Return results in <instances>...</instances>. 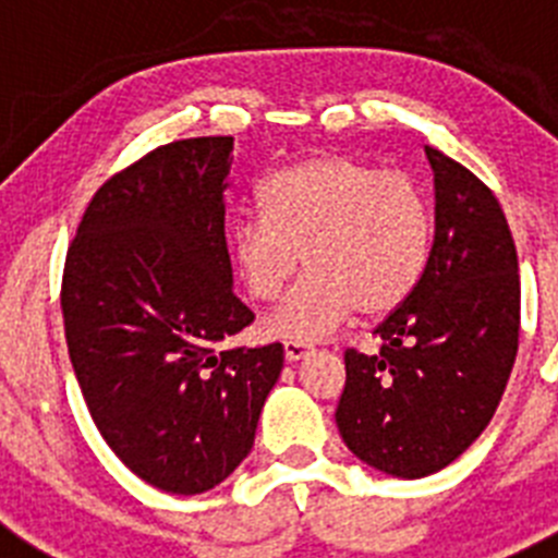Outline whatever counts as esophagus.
I'll return each mask as SVG.
<instances>
[{
	"instance_id": "obj_1",
	"label": "esophagus",
	"mask_w": 558,
	"mask_h": 558,
	"mask_svg": "<svg viewBox=\"0 0 558 558\" xmlns=\"http://www.w3.org/2000/svg\"><path fill=\"white\" fill-rule=\"evenodd\" d=\"M307 354H310V347L307 343H302V340H288V343H284V357H288L290 363L307 357Z\"/></svg>"
}]
</instances>
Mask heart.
Wrapping results in <instances>:
<instances>
[{
    "mask_svg": "<svg viewBox=\"0 0 558 558\" xmlns=\"http://www.w3.org/2000/svg\"><path fill=\"white\" fill-rule=\"evenodd\" d=\"M259 218L231 229V259L245 293L270 302L304 263L282 304L263 322L279 340H318L360 315H386L416 290L433 245L425 192L411 175L352 156H315L274 172Z\"/></svg>",
    "mask_w": 558,
    "mask_h": 558,
    "instance_id": "b5f03b06",
    "label": "heart"
}]
</instances>
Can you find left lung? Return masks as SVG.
I'll return each instance as SVG.
<instances>
[{
    "mask_svg": "<svg viewBox=\"0 0 558 558\" xmlns=\"http://www.w3.org/2000/svg\"><path fill=\"white\" fill-rule=\"evenodd\" d=\"M425 153L436 186L427 268L374 329L379 352L347 349L335 411L360 461L408 481L445 470L486 430L520 338V268L500 204L466 167Z\"/></svg>",
    "mask_w": 558,
    "mask_h": 558,
    "instance_id": "8db88e82",
    "label": "left lung"
}]
</instances>
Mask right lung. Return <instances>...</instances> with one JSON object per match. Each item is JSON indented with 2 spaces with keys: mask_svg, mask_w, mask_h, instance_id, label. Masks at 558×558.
I'll return each instance as SVG.
<instances>
[{
  "mask_svg": "<svg viewBox=\"0 0 558 558\" xmlns=\"http://www.w3.org/2000/svg\"><path fill=\"white\" fill-rule=\"evenodd\" d=\"M231 136L161 145L86 206L63 265L72 368L106 445L170 495L215 489L254 447L282 343L220 349L254 322L231 290Z\"/></svg>",
  "mask_w": 558,
  "mask_h": 558,
  "instance_id": "right-lung-1",
  "label": "right lung"
}]
</instances>
